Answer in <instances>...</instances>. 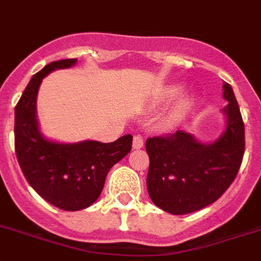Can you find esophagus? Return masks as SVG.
I'll list each match as a JSON object with an SVG mask.
<instances>
[{
	"mask_svg": "<svg viewBox=\"0 0 261 261\" xmlns=\"http://www.w3.org/2000/svg\"><path fill=\"white\" fill-rule=\"evenodd\" d=\"M143 144H144V140H143V138L140 137V135H135V137H134V139H133V148L134 149L142 148V147H143Z\"/></svg>",
	"mask_w": 261,
	"mask_h": 261,
	"instance_id": "34e87169",
	"label": "esophagus"
}]
</instances>
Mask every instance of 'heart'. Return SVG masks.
I'll return each mask as SVG.
<instances>
[{"mask_svg": "<svg viewBox=\"0 0 261 261\" xmlns=\"http://www.w3.org/2000/svg\"><path fill=\"white\" fill-rule=\"evenodd\" d=\"M176 92H177V88H169V89L167 90V94H168V96H171V94H174ZM189 103H190L189 99H182L180 103V110H185V109L189 106Z\"/></svg>", "mask_w": 261, "mask_h": 261, "instance_id": "obj_1", "label": "heart"}]
</instances>
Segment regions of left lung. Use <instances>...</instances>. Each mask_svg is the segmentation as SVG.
Wrapping results in <instances>:
<instances>
[{
	"label": "left lung",
	"mask_w": 261,
	"mask_h": 261,
	"mask_svg": "<svg viewBox=\"0 0 261 261\" xmlns=\"http://www.w3.org/2000/svg\"><path fill=\"white\" fill-rule=\"evenodd\" d=\"M228 103L225 133L213 143H201L193 135L174 134L146 140L149 158L147 190L158 207L174 215L201 210L228 189L244 155V123L230 84H223Z\"/></svg>",
	"instance_id": "1"
}]
</instances>
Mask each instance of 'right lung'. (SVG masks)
Here are the masks:
<instances>
[{
	"instance_id": "add662e5",
	"label": "right lung",
	"mask_w": 261,
	"mask_h": 261,
	"mask_svg": "<svg viewBox=\"0 0 261 261\" xmlns=\"http://www.w3.org/2000/svg\"><path fill=\"white\" fill-rule=\"evenodd\" d=\"M77 59L52 62L35 73L15 106V155L27 182L47 202L67 212L96 202L113 165L131 151L133 135L113 143L85 140L56 143L43 138L36 119V96L49 72L76 64Z\"/></svg>"
}]
</instances>
